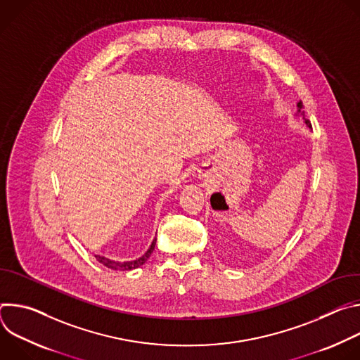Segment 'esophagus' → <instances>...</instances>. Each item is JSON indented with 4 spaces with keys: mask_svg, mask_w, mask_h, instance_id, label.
I'll use <instances>...</instances> for the list:
<instances>
[{
    "mask_svg": "<svg viewBox=\"0 0 360 360\" xmlns=\"http://www.w3.org/2000/svg\"><path fill=\"white\" fill-rule=\"evenodd\" d=\"M199 176H200V178H208V176H210L208 169H207V168H200V169H199Z\"/></svg>",
    "mask_w": 360,
    "mask_h": 360,
    "instance_id": "1",
    "label": "esophagus"
}]
</instances>
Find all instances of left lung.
Listing matches in <instances>:
<instances>
[{
	"mask_svg": "<svg viewBox=\"0 0 360 360\" xmlns=\"http://www.w3.org/2000/svg\"><path fill=\"white\" fill-rule=\"evenodd\" d=\"M297 108H299V110H297V112H299V114H300V115H303V120H304V122H306V125H307V127H309V128H312V125H311V122H309V121H307V120H306V118H304V114H303V111H302V108H303V105H302V101H299V102H297Z\"/></svg>",
	"mask_w": 360,
	"mask_h": 360,
	"instance_id": "8db88e82",
	"label": "left lung"
}]
</instances>
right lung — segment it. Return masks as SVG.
<instances>
[{"mask_svg":"<svg viewBox=\"0 0 360 360\" xmlns=\"http://www.w3.org/2000/svg\"><path fill=\"white\" fill-rule=\"evenodd\" d=\"M155 243H157V239H153L152 245L149 246V249L141 256V258L135 259V261H127V262H118V261H111L108 258H105V256H99L96 255L95 258L99 264H102L104 266L112 269V271H132V269H136L139 268L141 265H143L146 262V259L150 256V253L153 252V248H155Z\"/></svg>","mask_w":360,"mask_h":360,"instance_id":"add662e5","label":"right lung"}]
</instances>
